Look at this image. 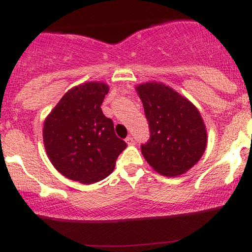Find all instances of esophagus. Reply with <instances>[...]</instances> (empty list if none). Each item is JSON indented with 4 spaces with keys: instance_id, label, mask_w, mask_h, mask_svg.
I'll list each match as a JSON object with an SVG mask.
<instances>
[{
    "instance_id": "34e87169",
    "label": "esophagus",
    "mask_w": 252,
    "mask_h": 252,
    "mask_svg": "<svg viewBox=\"0 0 252 252\" xmlns=\"http://www.w3.org/2000/svg\"><path fill=\"white\" fill-rule=\"evenodd\" d=\"M126 144H128V146H132V144H135V141H134V138L132 137H126Z\"/></svg>"
}]
</instances>
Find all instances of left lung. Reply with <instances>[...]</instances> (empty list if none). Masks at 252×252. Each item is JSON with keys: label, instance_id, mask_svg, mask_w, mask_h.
<instances>
[{"label": "left lung", "instance_id": "obj_1", "mask_svg": "<svg viewBox=\"0 0 252 252\" xmlns=\"http://www.w3.org/2000/svg\"><path fill=\"white\" fill-rule=\"evenodd\" d=\"M149 123L150 138L141 152L149 166L164 176L185 174L200 160L207 131L192 102L162 83L136 86Z\"/></svg>", "mask_w": 252, "mask_h": 252}]
</instances>
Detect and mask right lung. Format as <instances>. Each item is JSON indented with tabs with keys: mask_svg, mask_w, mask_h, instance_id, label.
<instances>
[{
	"mask_svg": "<svg viewBox=\"0 0 252 252\" xmlns=\"http://www.w3.org/2000/svg\"><path fill=\"white\" fill-rule=\"evenodd\" d=\"M109 85L86 82L63 94L46 117L42 136L58 172L80 184H94L112 173L126 143L118 138L102 105Z\"/></svg>",
	"mask_w": 252,
	"mask_h": 252,
	"instance_id": "add662e5",
	"label": "right lung"
}]
</instances>
